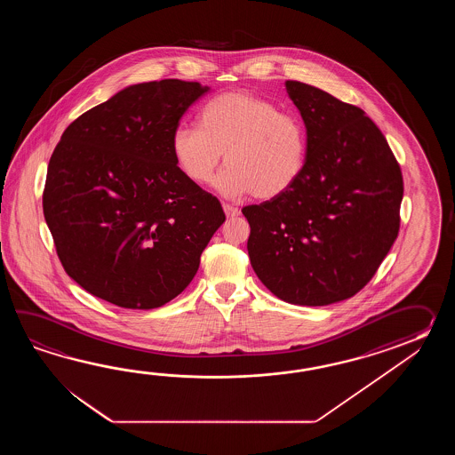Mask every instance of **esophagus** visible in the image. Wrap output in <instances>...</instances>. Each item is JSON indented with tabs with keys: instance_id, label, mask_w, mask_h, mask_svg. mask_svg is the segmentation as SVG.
<instances>
[{
	"instance_id": "1",
	"label": "esophagus",
	"mask_w": 455,
	"mask_h": 455,
	"mask_svg": "<svg viewBox=\"0 0 455 455\" xmlns=\"http://www.w3.org/2000/svg\"><path fill=\"white\" fill-rule=\"evenodd\" d=\"M223 210L228 218H234V216H239V214H241L239 208H235V206H232V204H223Z\"/></svg>"
}]
</instances>
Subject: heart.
Here are the masks:
<instances>
[{"label":"heart","mask_w":455,"mask_h":455,"mask_svg":"<svg viewBox=\"0 0 455 455\" xmlns=\"http://www.w3.org/2000/svg\"><path fill=\"white\" fill-rule=\"evenodd\" d=\"M198 122L200 128L175 126L171 136L175 164L194 184L210 182L224 155L228 167L214 180L220 194L271 200L290 190L306 167L302 120L249 91L210 99Z\"/></svg>","instance_id":"1"}]
</instances>
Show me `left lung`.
Listing matches in <instances>:
<instances>
[{"label":"left lung","instance_id":"8db88e82","mask_svg":"<svg viewBox=\"0 0 455 455\" xmlns=\"http://www.w3.org/2000/svg\"><path fill=\"white\" fill-rule=\"evenodd\" d=\"M286 91L306 125V167L284 194L242 208L247 251L276 298L329 306L363 290L394 245L403 179L364 110L299 81Z\"/></svg>","mask_w":455,"mask_h":455}]
</instances>
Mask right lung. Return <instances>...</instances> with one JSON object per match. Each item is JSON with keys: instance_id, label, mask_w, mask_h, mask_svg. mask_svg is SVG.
Listing matches in <instances>:
<instances>
[{"instance_id": "1", "label": "right lung", "mask_w": 455, "mask_h": 455, "mask_svg": "<svg viewBox=\"0 0 455 455\" xmlns=\"http://www.w3.org/2000/svg\"><path fill=\"white\" fill-rule=\"evenodd\" d=\"M208 89L180 79L133 84L63 132L44 216L63 268L92 296L155 309L194 280L226 216L216 196L180 172L171 136Z\"/></svg>"}]
</instances>
